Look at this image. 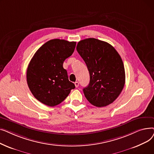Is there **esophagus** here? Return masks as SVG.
Wrapping results in <instances>:
<instances>
[{"label": "esophagus", "mask_w": 154, "mask_h": 154, "mask_svg": "<svg viewBox=\"0 0 154 154\" xmlns=\"http://www.w3.org/2000/svg\"><path fill=\"white\" fill-rule=\"evenodd\" d=\"M74 84H75V87H79V83L78 82H75L74 83Z\"/></svg>", "instance_id": "1"}]
</instances>
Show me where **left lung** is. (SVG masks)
Returning a JSON list of instances; mask_svg holds the SVG:
<instances>
[{
	"label": "left lung",
	"mask_w": 154,
	"mask_h": 154,
	"mask_svg": "<svg viewBox=\"0 0 154 154\" xmlns=\"http://www.w3.org/2000/svg\"><path fill=\"white\" fill-rule=\"evenodd\" d=\"M77 51L87 65L90 82L83 91L93 106L102 107L114 102L125 85L124 63L114 47L94 38L80 40Z\"/></svg>",
	"instance_id": "1"
}]
</instances>
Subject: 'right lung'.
I'll return each mask as SVG.
<instances>
[{"label": "right lung", "mask_w": 154, "mask_h": 154, "mask_svg": "<svg viewBox=\"0 0 154 154\" xmlns=\"http://www.w3.org/2000/svg\"><path fill=\"white\" fill-rule=\"evenodd\" d=\"M75 45V42L63 39L48 40L37 51L29 64V89L36 99L46 106H57L75 87L63 67L64 60L72 55Z\"/></svg>", "instance_id": "obj_1"}]
</instances>
